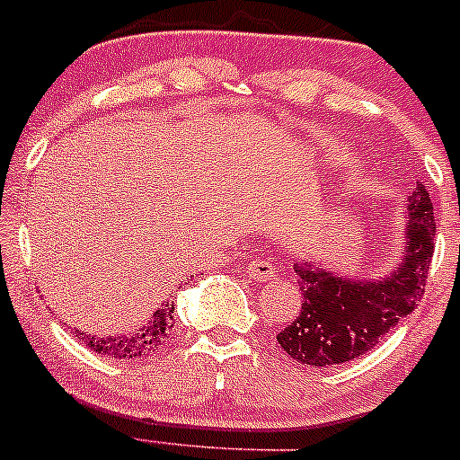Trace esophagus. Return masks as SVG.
I'll list each match as a JSON object with an SVG mask.
<instances>
[{
    "mask_svg": "<svg viewBox=\"0 0 460 460\" xmlns=\"http://www.w3.org/2000/svg\"><path fill=\"white\" fill-rule=\"evenodd\" d=\"M248 274L254 281H270V279L277 277V265L263 257L252 259V261L248 263Z\"/></svg>",
    "mask_w": 460,
    "mask_h": 460,
    "instance_id": "1",
    "label": "esophagus"
}]
</instances>
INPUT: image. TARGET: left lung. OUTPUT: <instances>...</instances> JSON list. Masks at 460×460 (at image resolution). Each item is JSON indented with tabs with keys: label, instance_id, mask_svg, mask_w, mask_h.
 Wrapping results in <instances>:
<instances>
[{
	"label": "left lung",
	"instance_id": "left-lung-1",
	"mask_svg": "<svg viewBox=\"0 0 460 460\" xmlns=\"http://www.w3.org/2000/svg\"><path fill=\"white\" fill-rule=\"evenodd\" d=\"M403 257L383 279H343L332 270L296 261L301 312L277 334L279 345L303 366L352 361L378 343L420 301L434 254V210L423 183L405 203Z\"/></svg>",
	"mask_w": 460,
	"mask_h": 460
}]
</instances>
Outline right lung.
Segmentation results:
<instances>
[{
	"label": "right lung",
	"mask_w": 460,
	"mask_h": 460,
	"mask_svg": "<svg viewBox=\"0 0 460 460\" xmlns=\"http://www.w3.org/2000/svg\"><path fill=\"white\" fill-rule=\"evenodd\" d=\"M172 310L168 301L155 310L153 314L148 316L144 325H139L137 330L126 334H112V336H90L79 332L82 341H86V345L93 352L103 354L108 358H119V361H130V358H144L150 357L155 349L161 348L165 343V339L170 336V330H172Z\"/></svg>",
	"instance_id": "right-lung-1"
}]
</instances>
